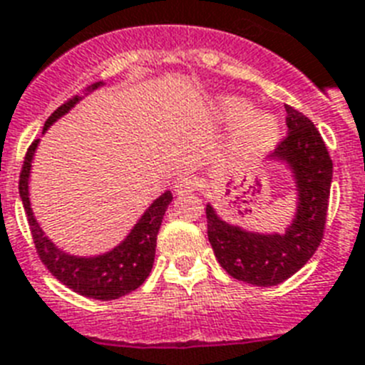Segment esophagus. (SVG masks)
<instances>
[{"instance_id":"34e87169","label":"esophagus","mask_w":365,"mask_h":365,"mask_svg":"<svg viewBox=\"0 0 365 365\" xmlns=\"http://www.w3.org/2000/svg\"><path fill=\"white\" fill-rule=\"evenodd\" d=\"M173 188H175L177 195L190 194V192H194V190L197 188V180H195L194 177H180V179L175 180Z\"/></svg>"}]
</instances>
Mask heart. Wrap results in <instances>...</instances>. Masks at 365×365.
<instances>
[{"mask_svg": "<svg viewBox=\"0 0 365 365\" xmlns=\"http://www.w3.org/2000/svg\"><path fill=\"white\" fill-rule=\"evenodd\" d=\"M218 113L225 123H239L233 140V149L242 156L263 155L276 143L279 135V121L267 111L252 113V104L239 96H222Z\"/></svg>", "mask_w": 365, "mask_h": 365, "instance_id": "heart-1", "label": "heart"}]
</instances>
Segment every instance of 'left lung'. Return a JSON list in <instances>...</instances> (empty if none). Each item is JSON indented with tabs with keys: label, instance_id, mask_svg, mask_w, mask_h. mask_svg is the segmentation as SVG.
<instances>
[{
	"label": "left lung",
	"instance_id": "left-lung-1",
	"mask_svg": "<svg viewBox=\"0 0 365 365\" xmlns=\"http://www.w3.org/2000/svg\"><path fill=\"white\" fill-rule=\"evenodd\" d=\"M287 111V138L279 141L270 160L287 165L297 190V212L285 233L242 230L218 216L207 205V235L222 269L239 282L270 287L291 278L308 263L323 240L332 160L327 145L308 117Z\"/></svg>",
	"mask_w": 365,
	"mask_h": 365
}]
</instances>
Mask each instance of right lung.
Segmentation results:
<instances>
[{"mask_svg": "<svg viewBox=\"0 0 365 365\" xmlns=\"http://www.w3.org/2000/svg\"><path fill=\"white\" fill-rule=\"evenodd\" d=\"M104 86V81H96L86 89V95ZM83 96L76 95L63 106L57 108L52 115L44 123L42 134L65 113L76 106ZM41 140H35L26 153V160L20 173V197H22L24 210L29 222L35 248L41 261L46 264V269L56 276L63 285H67L74 293L91 297L95 300H115L119 297L132 293L140 287L150 274L153 263H155L156 252V235L162 225L165 210L170 207L173 195L170 190H165L160 197H156L135 222V225L126 235L115 248L101 255L83 257V255H71L57 248L52 240L48 239L42 227L38 225L37 218L33 215L31 201H29V175H31V162L35 150Z\"/></svg>", "mask_w": 365, "mask_h": 365, "instance_id": "right-lung-1", "label": "right lung"}]
</instances>
